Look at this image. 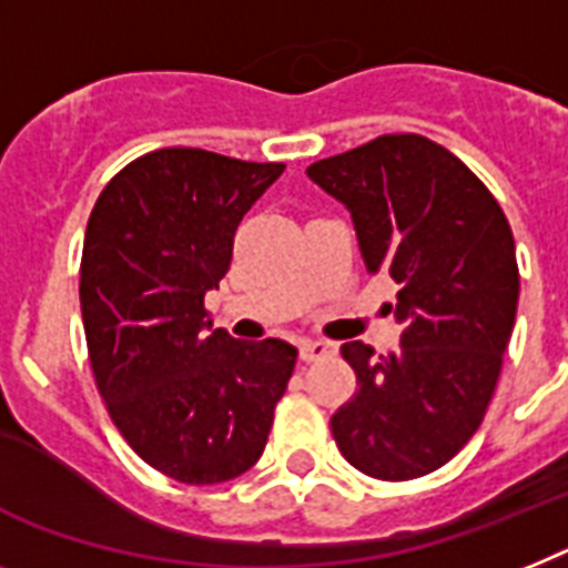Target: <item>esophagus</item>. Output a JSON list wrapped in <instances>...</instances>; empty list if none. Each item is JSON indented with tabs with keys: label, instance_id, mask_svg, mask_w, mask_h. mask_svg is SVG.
Segmentation results:
<instances>
[{
	"label": "esophagus",
	"instance_id": "obj_1",
	"mask_svg": "<svg viewBox=\"0 0 568 568\" xmlns=\"http://www.w3.org/2000/svg\"><path fill=\"white\" fill-rule=\"evenodd\" d=\"M334 342H322V339H304L302 345H298V357L304 359V363H316V359H325L334 354Z\"/></svg>",
	"mask_w": 568,
	"mask_h": 568
}]
</instances>
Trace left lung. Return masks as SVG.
<instances>
[{
    "mask_svg": "<svg viewBox=\"0 0 568 568\" xmlns=\"http://www.w3.org/2000/svg\"><path fill=\"white\" fill-rule=\"evenodd\" d=\"M307 176L348 205L368 273L400 287V351L339 348L357 392L331 433L365 476L420 479L470 442L496 392L519 298L508 217L462 159L418 133L377 135Z\"/></svg>",
    "mask_w": 568,
    "mask_h": 568,
    "instance_id": "8db88e82",
    "label": "left lung"
}]
</instances>
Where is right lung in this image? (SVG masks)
<instances>
[{"instance_id":"1","label":"right lung","mask_w":568,"mask_h":568,"mask_svg":"<svg viewBox=\"0 0 568 568\" xmlns=\"http://www.w3.org/2000/svg\"><path fill=\"white\" fill-rule=\"evenodd\" d=\"M281 173L284 162L150 150L89 214L81 313L95 386L135 456L182 485L250 470L293 377L287 342L205 331V293L226 275L234 232Z\"/></svg>"}]
</instances>
